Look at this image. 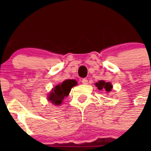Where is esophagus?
Instances as JSON below:
<instances>
[{
  "mask_svg": "<svg viewBox=\"0 0 151 151\" xmlns=\"http://www.w3.org/2000/svg\"><path fill=\"white\" fill-rule=\"evenodd\" d=\"M82 84H84V85H87L88 84V79L87 78H82Z\"/></svg>",
  "mask_w": 151,
  "mask_h": 151,
  "instance_id": "esophagus-1",
  "label": "esophagus"
}]
</instances>
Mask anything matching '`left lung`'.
<instances>
[{
    "instance_id": "left-lung-1",
    "label": "left lung",
    "mask_w": 151,
    "mask_h": 151,
    "mask_svg": "<svg viewBox=\"0 0 151 151\" xmlns=\"http://www.w3.org/2000/svg\"><path fill=\"white\" fill-rule=\"evenodd\" d=\"M95 85L97 87V88L99 89V90H102V89H105L106 91L109 92L112 90V86L111 83L110 82H106L104 81H99L98 82L95 84Z\"/></svg>"
}]
</instances>
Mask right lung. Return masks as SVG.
I'll use <instances>...</instances> for the list:
<instances>
[{
  "label": "right lung",
  "instance_id": "1",
  "mask_svg": "<svg viewBox=\"0 0 151 151\" xmlns=\"http://www.w3.org/2000/svg\"><path fill=\"white\" fill-rule=\"evenodd\" d=\"M76 80L68 79L64 81L62 84L57 85L48 96L49 101L55 105H60L65 97H67L72 88L76 85Z\"/></svg>",
  "mask_w": 151,
  "mask_h": 151
}]
</instances>
